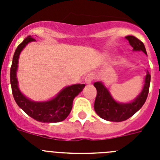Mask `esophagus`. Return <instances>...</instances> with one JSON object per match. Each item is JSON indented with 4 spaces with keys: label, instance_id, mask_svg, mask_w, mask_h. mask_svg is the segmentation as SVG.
Listing matches in <instances>:
<instances>
[{
    "label": "esophagus",
    "instance_id": "34e87169",
    "mask_svg": "<svg viewBox=\"0 0 160 160\" xmlns=\"http://www.w3.org/2000/svg\"><path fill=\"white\" fill-rule=\"evenodd\" d=\"M93 79H94V76H93V74L89 73V74H87V75L85 77V82L87 83V84H90V83L92 82Z\"/></svg>",
    "mask_w": 160,
    "mask_h": 160
}]
</instances>
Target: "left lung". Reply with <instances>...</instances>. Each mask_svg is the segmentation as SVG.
I'll return each instance as SVG.
<instances>
[{"label":"left lung","instance_id":"obj_1","mask_svg":"<svg viewBox=\"0 0 160 160\" xmlns=\"http://www.w3.org/2000/svg\"><path fill=\"white\" fill-rule=\"evenodd\" d=\"M126 38L133 47V50L142 51L147 54L144 44L140 40L134 36H127ZM150 82L151 75L148 70L142 92L134 101L129 103L117 102L111 95L107 87L101 82H96L94 83V87L97 90V95L94 102V111L100 118L107 121L122 122L128 119L134 115L146 102L149 92Z\"/></svg>","mask_w":160,"mask_h":160}]
</instances>
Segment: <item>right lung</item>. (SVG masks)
Segmentation results:
<instances>
[{
  "mask_svg": "<svg viewBox=\"0 0 160 160\" xmlns=\"http://www.w3.org/2000/svg\"><path fill=\"white\" fill-rule=\"evenodd\" d=\"M31 36L27 37L15 50L10 68V83L14 100L31 118L42 122H58L67 118L71 111L73 98L81 92L85 84H75L67 87L60 91L53 99L46 102H33L29 100L20 91L17 78V70L19 55L29 42H34Z\"/></svg>",
  "mask_w": 160,
  "mask_h": 160,
  "instance_id": "right-lung-1",
  "label": "right lung"
}]
</instances>
